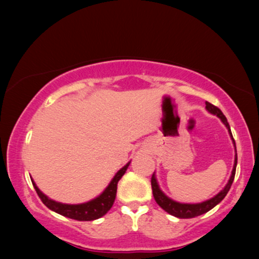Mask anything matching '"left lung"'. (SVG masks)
Returning <instances> with one entry per match:
<instances>
[{
	"label": "left lung",
	"mask_w": 259,
	"mask_h": 259,
	"mask_svg": "<svg viewBox=\"0 0 259 259\" xmlns=\"http://www.w3.org/2000/svg\"><path fill=\"white\" fill-rule=\"evenodd\" d=\"M206 108L208 112H210L212 114H215L217 117L221 118L223 123L225 124V126L228 127L229 134H230L231 139H233V141L235 144V140L233 138V134H231V130H230V125H229L227 118H225V115L223 114V112L221 111V109L209 102H206ZM235 150H236V146H235ZM236 164H237V154H235V163H234L233 173H231V177H230V179H229V183L227 184V186H225L218 195H215L214 197L210 198V200L202 202V203H196V204L179 203V202H175L173 200H170V198L167 197V196L160 191L158 184H157V180H156V178H154V174H153L152 178H151V186H152V194H153L154 200H156L157 204H158L160 208H163L165 212H168L169 214H171L174 217H178V218H195V217L204 214V213H207L208 210L212 209L213 207H215L217 204H218L221 201H223V198L227 196L229 190H230V187H231V184H233V181H234L235 171H236Z\"/></svg>",
	"instance_id": "obj_1"
}]
</instances>
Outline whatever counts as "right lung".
<instances>
[{"label": "right lung", "instance_id": "right-lung-1", "mask_svg": "<svg viewBox=\"0 0 259 259\" xmlns=\"http://www.w3.org/2000/svg\"><path fill=\"white\" fill-rule=\"evenodd\" d=\"M130 163H127L126 165H124L123 168L115 174V177L113 178L111 184L107 186L105 191L101 194L99 197H96L95 200L90 202H86V203L81 204H64L59 203V202H56L51 200V198L47 197L46 195H44L42 192L38 190V187L35 185L34 181L31 180L32 185H34V189L36 190L38 197L41 198L42 203L47 208L53 210V212L58 213V214L67 217V218L75 219V221L80 222H90L95 221V219H99L101 217H103L111 209L113 203H114L115 195H117V185L118 181L121 179L124 173L126 171L127 167H129Z\"/></svg>", "mask_w": 259, "mask_h": 259}]
</instances>
